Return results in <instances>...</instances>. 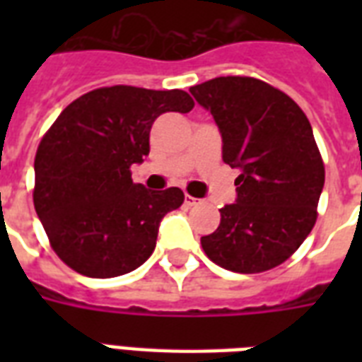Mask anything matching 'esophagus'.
I'll return each mask as SVG.
<instances>
[{"instance_id":"obj_1","label":"esophagus","mask_w":362,"mask_h":362,"mask_svg":"<svg viewBox=\"0 0 362 362\" xmlns=\"http://www.w3.org/2000/svg\"><path fill=\"white\" fill-rule=\"evenodd\" d=\"M184 201H186L187 206H197V204L201 203V201H199V199L192 197V195H187V193H186V199H184Z\"/></svg>"}]
</instances>
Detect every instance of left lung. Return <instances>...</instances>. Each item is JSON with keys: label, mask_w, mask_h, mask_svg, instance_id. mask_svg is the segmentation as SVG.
Instances as JSON below:
<instances>
[{"label": "left lung", "mask_w": 362, "mask_h": 362, "mask_svg": "<svg viewBox=\"0 0 362 362\" xmlns=\"http://www.w3.org/2000/svg\"><path fill=\"white\" fill-rule=\"evenodd\" d=\"M221 133V158L240 170L237 201L201 238L221 269L255 274L297 252L317 220L325 167L314 131L289 95L252 76H218L189 88Z\"/></svg>", "instance_id": "1"}]
</instances>
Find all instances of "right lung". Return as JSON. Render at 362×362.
<instances>
[{
  "mask_svg": "<svg viewBox=\"0 0 362 362\" xmlns=\"http://www.w3.org/2000/svg\"><path fill=\"white\" fill-rule=\"evenodd\" d=\"M182 90L98 88L67 105L35 153L33 204L50 246L90 278H115L152 255L159 223L184 203L178 187L146 189L131 165L150 152L163 112H189Z\"/></svg>",
  "mask_w": 362,
  "mask_h": 362,
  "instance_id": "obj_1",
  "label": "right lung"
}]
</instances>
